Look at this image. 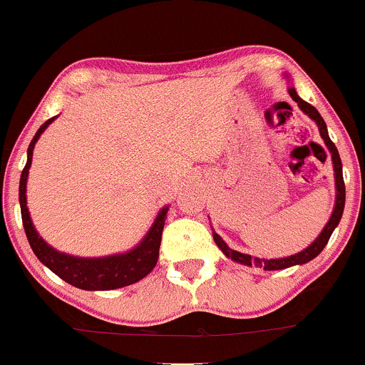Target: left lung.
<instances>
[{
	"label": "left lung",
	"instance_id": "8db88e82",
	"mask_svg": "<svg viewBox=\"0 0 365 365\" xmlns=\"http://www.w3.org/2000/svg\"><path fill=\"white\" fill-rule=\"evenodd\" d=\"M285 78H287V81H289L287 93L291 94L292 100L298 103V107L302 108L303 114H307L314 123H316L317 128H319L321 139L324 140V144H327L328 151H330V155H331V165H334V178H335V205H334V212H331L330 219H328V222L324 225V228L321 230L319 235L314 239V242H310L305 250L298 251V253L291 255V257L258 258V257H251V255H247V253H240V251L232 250V247H230L228 244L221 239V235H217V233H215V230L212 228V235H214L215 244H217V247L222 251V255H225L226 258L237 262V264L250 265V267H253V265H257V267H264V271H280V269L292 267V265H303V264H307V262L314 260V258H316L317 255L324 250V246H327L328 240H330L334 230L337 228L339 222H341L342 212H344V203H346V187H344V178H342V162H341V157H339L337 148H335V144L331 143L330 135H328L327 123H324V119L321 118V114L317 112L316 107H312V105L307 103L305 100H302V98L298 96L294 85L291 83V80H289L287 74H285Z\"/></svg>",
	"mask_w": 365,
	"mask_h": 365
}]
</instances>
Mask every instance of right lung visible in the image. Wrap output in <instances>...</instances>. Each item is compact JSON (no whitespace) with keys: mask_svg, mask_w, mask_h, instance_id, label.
<instances>
[{"mask_svg":"<svg viewBox=\"0 0 365 365\" xmlns=\"http://www.w3.org/2000/svg\"><path fill=\"white\" fill-rule=\"evenodd\" d=\"M56 119L51 118L37 130V133L31 139L28 146V158L23 173H21L19 182V205L21 217H23L24 232H26L28 242L34 250L35 257L56 274L63 282L71 284L73 287L83 289V291H112V289H121L126 285H132L135 282L148 277L158 260V250H160L162 230L165 225V215L169 207L158 210L153 225L146 232V235L125 253L107 255V257H74V255L63 253L49 246L31 222L30 210L26 207V182L28 173L31 168V157H34V148L37 144L38 137L44 133V130Z\"/></svg>","mask_w":365,"mask_h":365,"instance_id":"1","label":"right lung"}]
</instances>
